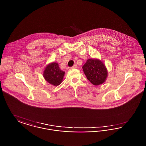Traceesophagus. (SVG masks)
I'll return each instance as SVG.
<instances>
[{
	"label": "esophagus",
	"instance_id": "34e87169",
	"mask_svg": "<svg viewBox=\"0 0 146 146\" xmlns=\"http://www.w3.org/2000/svg\"><path fill=\"white\" fill-rule=\"evenodd\" d=\"M77 68V65H76V64H75V65H74L72 67V69H74V68Z\"/></svg>",
	"mask_w": 146,
	"mask_h": 146
}]
</instances>
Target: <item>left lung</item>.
<instances>
[{"instance_id":"8db88e82","label":"left lung","mask_w":146,"mask_h":146,"mask_svg":"<svg viewBox=\"0 0 146 146\" xmlns=\"http://www.w3.org/2000/svg\"><path fill=\"white\" fill-rule=\"evenodd\" d=\"M83 70L87 79L94 85L97 86L104 83L107 78V69L100 59H88L83 66Z\"/></svg>"}]
</instances>
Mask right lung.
<instances>
[{
    "label": "right lung",
    "instance_id": "obj_1",
    "mask_svg": "<svg viewBox=\"0 0 146 146\" xmlns=\"http://www.w3.org/2000/svg\"><path fill=\"white\" fill-rule=\"evenodd\" d=\"M65 72L61 70L57 63H49L43 71L45 80L51 85L57 86L62 82Z\"/></svg>",
    "mask_w": 146,
    "mask_h": 146
}]
</instances>
